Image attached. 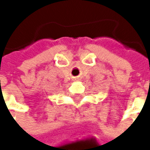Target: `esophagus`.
<instances>
[{
    "instance_id": "34e87169",
    "label": "esophagus",
    "mask_w": 150,
    "mask_h": 150,
    "mask_svg": "<svg viewBox=\"0 0 150 150\" xmlns=\"http://www.w3.org/2000/svg\"><path fill=\"white\" fill-rule=\"evenodd\" d=\"M74 80H76V81H77V80H78V79H77V78H76V79H74Z\"/></svg>"
}]
</instances>
